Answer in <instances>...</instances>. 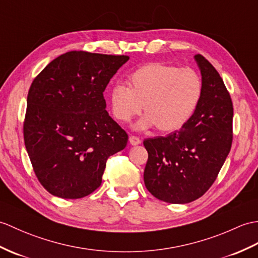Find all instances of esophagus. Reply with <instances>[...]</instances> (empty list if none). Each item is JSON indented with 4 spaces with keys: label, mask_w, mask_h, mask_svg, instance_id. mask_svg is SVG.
Masks as SVG:
<instances>
[{
    "label": "esophagus",
    "mask_w": 258,
    "mask_h": 258,
    "mask_svg": "<svg viewBox=\"0 0 258 258\" xmlns=\"http://www.w3.org/2000/svg\"><path fill=\"white\" fill-rule=\"evenodd\" d=\"M128 141H130L132 145H139V144H141V139H140V137L135 136V135H131Z\"/></svg>",
    "instance_id": "1"
}]
</instances>
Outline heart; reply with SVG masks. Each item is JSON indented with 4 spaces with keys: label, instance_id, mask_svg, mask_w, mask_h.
<instances>
[{
    "label": "heart",
    "instance_id": "heart-1",
    "mask_svg": "<svg viewBox=\"0 0 258 258\" xmlns=\"http://www.w3.org/2000/svg\"><path fill=\"white\" fill-rule=\"evenodd\" d=\"M127 86L116 85L110 92L112 114L127 123L142 110L145 112L136 128L156 126L170 133L183 127L192 117L202 98L203 83L199 74L164 62H149L137 68Z\"/></svg>",
    "mask_w": 258,
    "mask_h": 258
}]
</instances>
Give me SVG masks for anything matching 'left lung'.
Listing matches in <instances>:
<instances>
[{"label":"left lung","instance_id":"obj_1","mask_svg":"<svg viewBox=\"0 0 258 258\" xmlns=\"http://www.w3.org/2000/svg\"><path fill=\"white\" fill-rule=\"evenodd\" d=\"M203 93L195 114L179 131L146 139L144 170L147 190L169 203H188L205 195L217 179L233 141V103L222 78L201 55Z\"/></svg>","mask_w":258,"mask_h":258}]
</instances>
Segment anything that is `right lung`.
Listing matches in <instances>:
<instances>
[{
	"label": "right lung",
	"instance_id": "1",
	"mask_svg": "<svg viewBox=\"0 0 258 258\" xmlns=\"http://www.w3.org/2000/svg\"><path fill=\"white\" fill-rule=\"evenodd\" d=\"M128 59L73 50L33 80L24 142L36 177L52 196L79 199L92 194L107 158L126 146L128 136L106 112L103 92Z\"/></svg>",
	"mask_w": 258,
	"mask_h": 258
}]
</instances>
